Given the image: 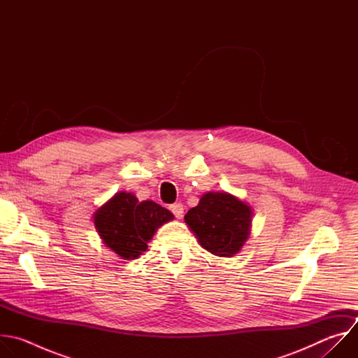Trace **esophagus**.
<instances>
[{
    "label": "esophagus",
    "mask_w": 358,
    "mask_h": 358,
    "mask_svg": "<svg viewBox=\"0 0 358 358\" xmlns=\"http://www.w3.org/2000/svg\"><path fill=\"white\" fill-rule=\"evenodd\" d=\"M170 211L174 214V217H176V218H181V217H182V214H184V207H182V203H180V202L173 203V206H170Z\"/></svg>",
    "instance_id": "1"
}]
</instances>
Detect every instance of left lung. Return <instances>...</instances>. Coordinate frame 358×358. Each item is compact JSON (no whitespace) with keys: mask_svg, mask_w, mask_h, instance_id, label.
<instances>
[{"mask_svg":"<svg viewBox=\"0 0 358 358\" xmlns=\"http://www.w3.org/2000/svg\"><path fill=\"white\" fill-rule=\"evenodd\" d=\"M184 220L203 249L217 257H232L249 235L252 210L228 192H208Z\"/></svg>","mask_w":358,"mask_h":358,"instance_id":"1","label":"left lung"}]
</instances>
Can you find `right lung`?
<instances>
[{
	"instance_id": "1",
	"label": "right lung",
	"mask_w": 358,
	"mask_h": 358,
	"mask_svg": "<svg viewBox=\"0 0 358 358\" xmlns=\"http://www.w3.org/2000/svg\"><path fill=\"white\" fill-rule=\"evenodd\" d=\"M173 218L156 202H140L130 192H119L96 211L94 227L108 248L130 261L147 249L156 229Z\"/></svg>"
}]
</instances>
